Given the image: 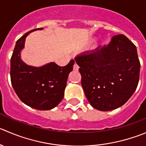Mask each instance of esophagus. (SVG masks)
I'll return each instance as SVG.
<instances>
[{
  "label": "esophagus",
  "mask_w": 146,
  "mask_h": 146,
  "mask_svg": "<svg viewBox=\"0 0 146 146\" xmlns=\"http://www.w3.org/2000/svg\"><path fill=\"white\" fill-rule=\"evenodd\" d=\"M79 66H78V64L76 63H74V66H73V70H78Z\"/></svg>",
  "instance_id": "1"
}]
</instances>
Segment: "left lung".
Segmentation results:
<instances>
[{"label":"left lung","instance_id":"obj_1","mask_svg":"<svg viewBox=\"0 0 146 146\" xmlns=\"http://www.w3.org/2000/svg\"><path fill=\"white\" fill-rule=\"evenodd\" d=\"M75 60L85 95L98 111L121 107L136 90L141 64L136 46L125 35H115L108 46L82 53Z\"/></svg>","mask_w":146,"mask_h":146}]
</instances>
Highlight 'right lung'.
Masks as SVG:
<instances>
[{"label":"right lung","mask_w":146,"mask_h":146,"mask_svg":"<svg viewBox=\"0 0 146 146\" xmlns=\"http://www.w3.org/2000/svg\"><path fill=\"white\" fill-rule=\"evenodd\" d=\"M33 29L17 40L11 59V84L21 101L33 108L48 111L57 106L64 97L68 77L73 70L74 60L66 66L50 62L40 67L28 66L21 58L25 38Z\"/></svg>","instance_id":"right-lung-1"}]
</instances>
